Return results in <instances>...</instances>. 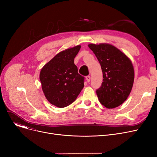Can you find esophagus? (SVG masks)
<instances>
[{
    "mask_svg": "<svg viewBox=\"0 0 157 157\" xmlns=\"http://www.w3.org/2000/svg\"><path fill=\"white\" fill-rule=\"evenodd\" d=\"M90 79H91V78H90V76H87L86 77V81H87V82H90Z\"/></svg>",
    "mask_w": 157,
    "mask_h": 157,
    "instance_id": "obj_1",
    "label": "esophagus"
}]
</instances>
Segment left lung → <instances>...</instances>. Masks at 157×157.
<instances>
[{
	"instance_id": "obj_1",
	"label": "left lung",
	"mask_w": 157,
	"mask_h": 157,
	"mask_svg": "<svg viewBox=\"0 0 157 157\" xmlns=\"http://www.w3.org/2000/svg\"><path fill=\"white\" fill-rule=\"evenodd\" d=\"M88 47L99 62L103 82L96 93L100 102L113 109L124 102L132 88L134 70L128 58L115 46L106 43Z\"/></svg>"
}]
</instances>
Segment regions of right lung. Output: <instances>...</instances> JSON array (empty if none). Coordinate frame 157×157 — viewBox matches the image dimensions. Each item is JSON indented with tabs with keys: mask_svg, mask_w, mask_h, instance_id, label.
I'll return each mask as SVG.
<instances>
[{
	"mask_svg": "<svg viewBox=\"0 0 157 157\" xmlns=\"http://www.w3.org/2000/svg\"><path fill=\"white\" fill-rule=\"evenodd\" d=\"M80 48L78 45L60 52L40 71L39 79L46 99L58 108L72 104L84 87L85 78L74 62Z\"/></svg>",
	"mask_w": 157,
	"mask_h": 157,
	"instance_id": "obj_1",
	"label": "right lung"
}]
</instances>
